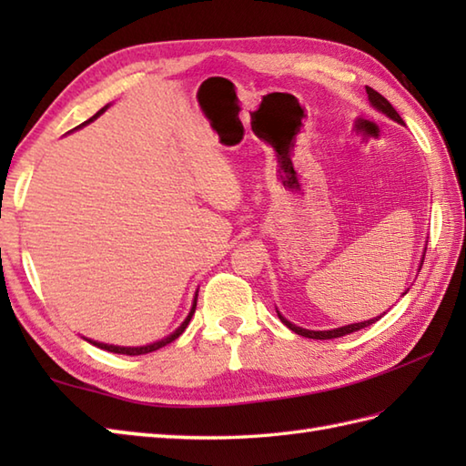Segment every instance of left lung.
Returning a JSON list of instances; mask_svg holds the SVG:
<instances>
[{
	"mask_svg": "<svg viewBox=\"0 0 466 466\" xmlns=\"http://www.w3.org/2000/svg\"><path fill=\"white\" fill-rule=\"evenodd\" d=\"M366 94H369V100H370V104L376 107V110L379 112H382V114H386L390 117V120H394V122H399V124H404L402 122V117L399 116V112L394 110V107L390 106V102L386 100L384 96H380L379 92L376 90H372V87H369L366 86ZM422 260H424V256H422ZM420 268H422V264H420ZM407 294V292H404ZM279 312V310H276ZM279 319L289 326V329L292 330V332H296V334H300V336H306V339H314V340H330V339H340V336H346V334H350V332H356V330H360V329H366V326H370V324H374L376 320L380 319H370V320H364V322H356V324H349V326H340V329H332V330H306V329H300V326H296V324H292L290 320H286L284 316L279 312Z\"/></svg>",
	"mask_w": 466,
	"mask_h": 466,
	"instance_id": "8db88e82",
	"label": "left lung"
}]
</instances>
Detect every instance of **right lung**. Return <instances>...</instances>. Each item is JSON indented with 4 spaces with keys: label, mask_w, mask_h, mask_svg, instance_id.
<instances>
[{
    "label": "right lung",
    "mask_w": 466,
    "mask_h": 466,
    "mask_svg": "<svg viewBox=\"0 0 466 466\" xmlns=\"http://www.w3.org/2000/svg\"><path fill=\"white\" fill-rule=\"evenodd\" d=\"M107 107V106H106ZM106 107H102L100 112H97L96 116H92L90 120L87 122H84V124H80L77 127H82V126H86V124H90V122H94L97 116L100 114H104L106 112ZM76 127V130H77ZM196 299H198V294H196ZM196 299H194V304H192V310H190V314L186 316V320L177 326V329L170 334V336H166V339H162V340H157V342H152V344H146V346H114V344H104V342H96V340H87V342H92L94 346H97V349H104V350H107V352H116V354H127V356H137V354H147V352H154V350H157V349H162V346H166V344H170V342H174L177 336H180L184 330H186V326L190 324V319L194 316V312H196Z\"/></svg>",
    "instance_id": "right-lung-1"
}]
</instances>
